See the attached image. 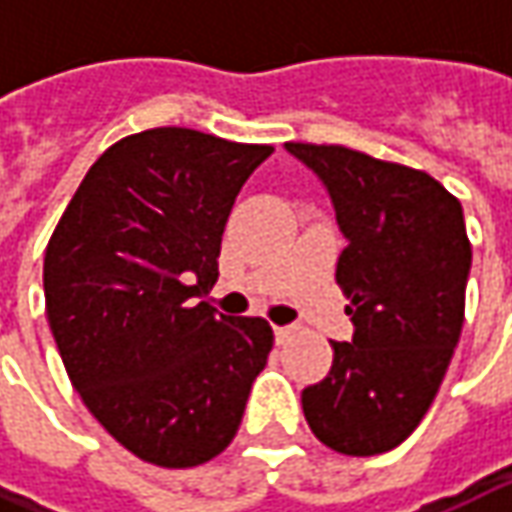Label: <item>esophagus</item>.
Listing matches in <instances>:
<instances>
[{
  "label": "esophagus",
  "instance_id": "1",
  "mask_svg": "<svg viewBox=\"0 0 512 512\" xmlns=\"http://www.w3.org/2000/svg\"><path fill=\"white\" fill-rule=\"evenodd\" d=\"M276 330V342L285 344L290 339V333H293V327H273Z\"/></svg>",
  "mask_w": 512,
  "mask_h": 512
}]
</instances>
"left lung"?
Listing matches in <instances>:
<instances>
[{
	"mask_svg": "<svg viewBox=\"0 0 512 512\" xmlns=\"http://www.w3.org/2000/svg\"><path fill=\"white\" fill-rule=\"evenodd\" d=\"M285 148L322 179L347 239L336 282L353 342H330V373L302 390L305 419L336 453H387L430 410L462 336L473 262L462 205L424 170L342 145Z\"/></svg>",
	"mask_w": 512,
	"mask_h": 512,
	"instance_id": "left-lung-1",
	"label": "left lung"
}]
</instances>
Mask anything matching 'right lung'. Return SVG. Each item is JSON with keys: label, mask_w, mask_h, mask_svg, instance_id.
I'll list each match as a JSON object with an SVG mask.
<instances>
[{"label": "right lung", "mask_w": 512, "mask_h": 512, "mask_svg": "<svg viewBox=\"0 0 512 512\" xmlns=\"http://www.w3.org/2000/svg\"><path fill=\"white\" fill-rule=\"evenodd\" d=\"M270 145L190 128L119 139L88 170L45 250V310L93 419L156 467H196L233 442L273 327L219 316L227 216Z\"/></svg>", "instance_id": "1"}]
</instances>
